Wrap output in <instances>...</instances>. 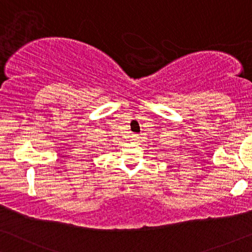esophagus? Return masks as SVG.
<instances>
[{
  "label": "esophagus",
  "instance_id": "esophagus-1",
  "mask_svg": "<svg viewBox=\"0 0 252 252\" xmlns=\"http://www.w3.org/2000/svg\"><path fill=\"white\" fill-rule=\"evenodd\" d=\"M138 139H139V136H138V134H133L132 139H131V140H132V141H137Z\"/></svg>",
  "mask_w": 252,
  "mask_h": 252
}]
</instances>
